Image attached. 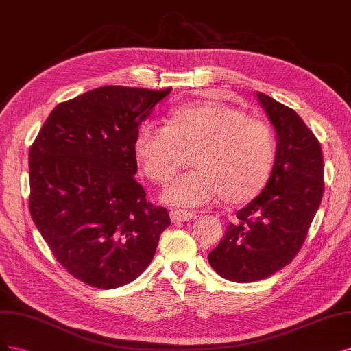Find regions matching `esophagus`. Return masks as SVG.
I'll return each instance as SVG.
<instances>
[{
	"label": "esophagus",
	"mask_w": 351,
	"mask_h": 351,
	"mask_svg": "<svg viewBox=\"0 0 351 351\" xmlns=\"http://www.w3.org/2000/svg\"><path fill=\"white\" fill-rule=\"evenodd\" d=\"M197 216L194 213L186 211V210H172L171 211V219L173 223H184V221H191L194 220Z\"/></svg>",
	"instance_id": "34e87169"
}]
</instances>
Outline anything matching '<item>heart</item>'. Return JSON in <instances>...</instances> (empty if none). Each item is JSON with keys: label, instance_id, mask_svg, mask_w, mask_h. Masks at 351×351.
I'll return each mask as SVG.
<instances>
[{"label": "heart", "instance_id": "1", "mask_svg": "<svg viewBox=\"0 0 351 351\" xmlns=\"http://www.w3.org/2000/svg\"><path fill=\"white\" fill-rule=\"evenodd\" d=\"M186 172L169 184L163 202L195 208L223 195L230 204L254 199L265 186L276 159L274 135L265 122L221 101L169 110L166 127L144 122L132 144L140 172L156 184L175 175L179 149H191Z\"/></svg>", "mask_w": 351, "mask_h": 351}]
</instances>
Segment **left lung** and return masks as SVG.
I'll return each instance as SVG.
<instances>
[{
  "mask_svg": "<svg viewBox=\"0 0 351 351\" xmlns=\"http://www.w3.org/2000/svg\"><path fill=\"white\" fill-rule=\"evenodd\" d=\"M256 99L276 131L273 171L208 254L213 269L234 282L264 280L291 263L324 194V159L313 132L293 109L259 92Z\"/></svg>",
  "mask_w": 351,
  "mask_h": 351,
  "instance_id": "8db88e82",
  "label": "left lung"
}]
</instances>
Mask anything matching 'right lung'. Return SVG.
<instances>
[{
  "label": "right lung",
  "mask_w": 351,
  "mask_h": 351,
  "mask_svg": "<svg viewBox=\"0 0 351 351\" xmlns=\"http://www.w3.org/2000/svg\"><path fill=\"white\" fill-rule=\"evenodd\" d=\"M172 88L106 86L56 106L29 152V208L71 276L117 289L150 265L169 213L145 199L132 144Z\"/></svg>",
  "instance_id": "add662e5"
}]
</instances>
